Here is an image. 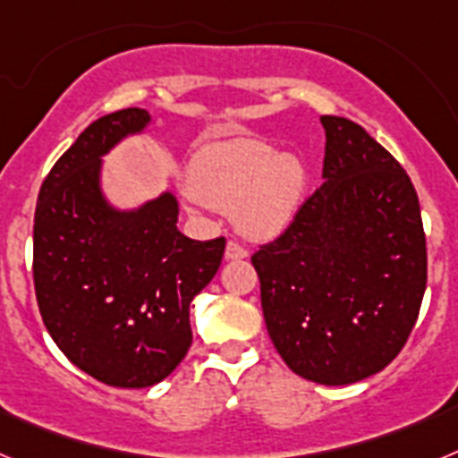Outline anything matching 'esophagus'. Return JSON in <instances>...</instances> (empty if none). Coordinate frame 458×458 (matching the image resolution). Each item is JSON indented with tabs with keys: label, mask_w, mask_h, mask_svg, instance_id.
I'll use <instances>...</instances> for the list:
<instances>
[{
	"label": "esophagus",
	"mask_w": 458,
	"mask_h": 458,
	"mask_svg": "<svg viewBox=\"0 0 458 458\" xmlns=\"http://www.w3.org/2000/svg\"><path fill=\"white\" fill-rule=\"evenodd\" d=\"M245 257H248V250L242 248V245H238L236 241L226 242L225 259H229V261H238V259H245Z\"/></svg>",
	"instance_id": "esophagus-1"
}]
</instances>
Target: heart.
Wrapping results in <instances>:
<instances>
[{"label":"heart","mask_w":458,"mask_h":458,"mask_svg":"<svg viewBox=\"0 0 458 458\" xmlns=\"http://www.w3.org/2000/svg\"><path fill=\"white\" fill-rule=\"evenodd\" d=\"M188 179L194 204L233 213L241 233L252 241L282 236L301 213L307 192L301 157L248 137L206 144L194 156Z\"/></svg>","instance_id":"heart-1"}]
</instances>
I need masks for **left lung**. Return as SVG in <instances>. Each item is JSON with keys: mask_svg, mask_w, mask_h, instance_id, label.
I'll use <instances>...</instances> for the list:
<instances>
[{"mask_svg": "<svg viewBox=\"0 0 458 458\" xmlns=\"http://www.w3.org/2000/svg\"><path fill=\"white\" fill-rule=\"evenodd\" d=\"M323 183L252 257L275 349L293 374L349 386L403 349L427 289L418 192L402 165L344 116H321Z\"/></svg>", "mask_w": 458, "mask_h": 458, "instance_id": "left-lung-1", "label": "left lung"}]
</instances>
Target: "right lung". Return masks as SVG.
<instances>
[{
    "instance_id": "1",
    "label": "right lung",
    "mask_w": 458,
    "mask_h": 458,
    "mask_svg": "<svg viewBox=\"0 0 458 458\" xmlns=\"http://www.w3.org/2000/svg\"><path fill=\"white\" fill-rule=\"evenodd\" d=\"M153 123L147 109L100 116L43 181L34 217V286L62 353L105 386L167 378L192 344L190 302L216 277L225 238L179 232L172 190L119 206L105 192V156Z\"/></svg>"
}]
</instances>
